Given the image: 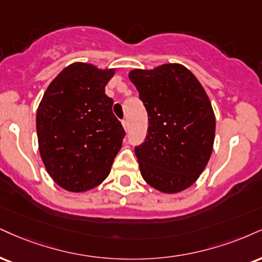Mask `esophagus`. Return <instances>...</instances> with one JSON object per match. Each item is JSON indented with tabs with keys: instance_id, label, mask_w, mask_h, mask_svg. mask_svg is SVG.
<instances>
[{
	"instance_id": "34e87169",
	"label": "esophagus",
	"mask_w": 262,
	"mask_h": 262,
	"mask_svg": "<svg viewBox=\"0 0 262 262\" xmlns=\"http://www.w3.org/2000/svg\"><path fill=\"white\" fill-rule=\"evenodd\" d=\"M122 125H123V128H124L125 132H127L128 129H129V124H128L127 119H123V121H122Z\"/></svg>"
}]
</instances>
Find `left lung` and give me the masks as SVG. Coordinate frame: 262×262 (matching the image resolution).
<instances>
[{
    "mask_svg": "<svg viewBox=\"0 0 262 262\" xmlns=\"http://www.w3.org/2000/svg\"><path fill=\"white\" fill-rule=\"evenodd\" d=\"M128 75L149 117L146 139L135 147L141 176L159 191L179 193L196 182L212 154L216 119L209 96L179 63Z\"/></svg>",
    "mask_w": 262,
    "mask_h": 262,
    "instance_id": "1",
    "label": "left lung"
}]
</instances>
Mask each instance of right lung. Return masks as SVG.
<instances>
[{"label":"right lung","instance_id":"right-lung-1","mask_svg":"<svg viewBox=\"0 0 262 262\" xmlns=\"http://www.w3.org/2000/svg\"><path fill=\"white\" fill-rule=\"evenodd\" d=\"M115 69L69 64L50 83L36 112L41 160L59 187L90 190L110 174L124 129L112 112L105 86Z\"/></svg>","mask_w":262,"mask_h":262}]
</instances>
